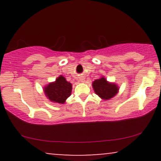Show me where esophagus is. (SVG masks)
<instances>
[{
    "label": "esophagus",
    "instance_id": "1",
    "mask_svg": "<svg viewBox=\"0 0 161 161\" xmlns=\"http://www.w3.org/2000/svg\"><path fill=\"white\" fill-rule=\"evenodd\" d=\"M84 79H85L84 78H82V77H81V78H80V79H79V80H80L81 82H85Z\"/></svg>",
    "mask_w": 161,
    "mask_h": 161
}]
</instances>
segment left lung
I'll use <instances>...</instances> for the list:
<instances>
[{
    "instance_id": "obj_1",
    "label": "left lung",
    "mask_w": 161,
    "mask_h": 161,
    "mask_svg": "<svg viewBox=\"0 0 161 161\" xmlns=\"http://www.w3.org/2000/svg\"><path fill=\"white\" fill-rule=\"evenodd\" d=\"M92 86L95 93L104 100L112 98L116 95L118 92L117 86L115 84L107 82L104 77L96 79L92 84Z\"/></svg>"
}]
</instances>
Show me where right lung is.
Returning a JSON list of instances; mask_svg holds the SVG:
<instances>
[{
  "mask_svg": "<svg viewBox=\"0 0 161 161\" xmlns=\"http://www.w3.org/2000/svg\"><path fill=\"white\" fill-rule=\"evenodd\" d=\"M71 92L72 84L62 75L45 88V93L50 101L59 104H64L66 99L71 95Z\"/></svg>",
  "mask_w": 161,
  "mask_h": 161,
  "instance_id": "add662e5",
  "label": "right lung"
}]
</instances>
